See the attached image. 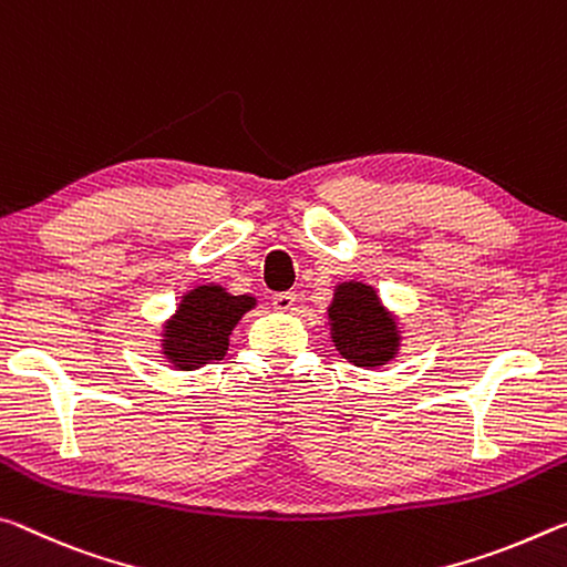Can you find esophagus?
<instances>
[{"label":"esophagus","mask_w":567,"mask_h":567,"mask_svg":"<svg viewBox=\"0 0 567 567\" xmlns=\"http://www.w3.org/2000/svg\"><path fill=\"white\" fill-rule=\"evenodd\" d=\"M274 309L276 311H291L293 303H296V293L291 291H284V293H274Z\"/></svg>","instance_id":"34e87169"}]
</instances>
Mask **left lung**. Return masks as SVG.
<instances>
[{
  "mask_svg": "<svg viewBox=\"0 0 567 567\" xmlns=\"http://www.w3.org/2000/svg\"><path fill=\"white\" fill-rule=\"evenodd\" d=\"M327 311L333 347L354 367L379 369L399 354L402 333L396 317L379 299L374 286L339 284Z\"/></svg>",
  "mask_w": 567,
  "mask_h": 567,
  "instance_id": "8db88e82",
  "label": "left lung"
}]
</instances>
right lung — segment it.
Returning a JSON list of instances; mask_svg holds the SVG:
<instances>
[{
  "instance_id": "right-lung-1",
  "label": "right lung",
  "mask_w": 567,
  "mask_h": 567,
  "mask_svg": "<svg viewBox=\"0 0 567 567\" xmlns=\"http://www.w3.org/2000/svg\"><path fill=\"white\" fill-rule=\"evenodd\" d=\"M254 306L256 299L248 293L234 296L218 284L196 286L181 296L178 309L163 323V357L181 371L223 359L230 331Z\"/></svg>"
}]
</instances>
